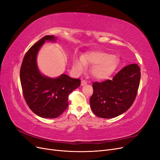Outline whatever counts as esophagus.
<instances>
[{"label": "esophagus", "instance_id": "obj_1", "mask_svg": "<svg viewBox=\"0 0 160 160\" xmlns=\"http://www.w3.org/2000/svg\"><path fill=\"white\" fill-rule=\"evenodd\" d=\"M87 83H88V82H87L85 80H82V81H81V85H82V86L85 85Z\"/></svg>", "mask_w": 160, "mask_h": 160}]
</instances>
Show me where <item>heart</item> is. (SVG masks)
Here are the masks:
<instances>
[{
    "mask_svg": "<svg viewBox=\"0 0 160 160\" xmlns=\"http://www.w3.org/2000/svg\"><path fill=\"white\" fill-rule=\"evenodd\" d=\"M119 60L115 55L101 51H91L83 57H75L73 61L75 69L79 72H83L87 64L93 65L91 73L98 79H108L117 69Z\"/></svg>",
    "mask_w": 160,
    "mask_h": 160,
    "instance_id": "heart-1",
    "label": "heart"
}]
</instances>
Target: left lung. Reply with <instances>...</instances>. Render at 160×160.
<instances>
[{"label": "left lung", "mask_w": 160, "mask_h": 160, "mask_svg": "<svg viewBox=\"0 0 160 160\" xmlns=\"http://www.w3.org/2000/svg\"><path fill=\"white\" fill-rule=\"evenodd\" d=\"M141 72L137 64H131L119 71L112 80L93 83L90 98L92 111L101 118H113L125 112L138 94Z\"/></svg>", "instance_id": "1"}]
</instances>
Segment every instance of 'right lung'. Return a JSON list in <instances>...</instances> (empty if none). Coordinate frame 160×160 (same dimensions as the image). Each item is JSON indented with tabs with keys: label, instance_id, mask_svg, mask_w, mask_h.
Returning <instances> with one entry per match:
<instances>
[{
	"label": "right lung",
	"instance_id": "right-lung-1",
	"mask_svg": "<svg viewBox=\"0 0 160 160\" xmlns=\"http://www.w3.org/2000/svg\"><path fill=\"white\" fill-rule=\"evenodd\" d=\"M45 41H55L51 35L43 37L24 57L20 70L22 94L33 113L43 118H56L67 108L68 97L79 87L81 80L62 74L52 79L41 74L37 65V55Z\"/></svg>",
	"mask_w": 160,
	"mask_h": 160
}]
</instances>
